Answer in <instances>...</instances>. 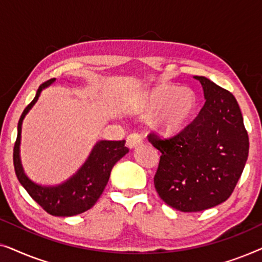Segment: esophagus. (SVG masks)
<instances>
[{
    "instance_id": "esophagus-1",
    "label": "esophagus",
    "mask_w": 262,
    "mask_h": 262,
    "mask_svg": "<svg viewBox=\"0 0 262 262\" xmlns=\"http://www.w3.org/2000/svg\"><path fill=\"white\" fill-rule=\"evenodd\" d=\"M142 143H143V139L138 134H131V135H128L126 138V144L130 149L137 148V146L141 145Z\"/></svg>"
}]
</instances>
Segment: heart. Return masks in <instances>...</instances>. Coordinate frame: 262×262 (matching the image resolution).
Wrapping results in <instances>:
<instances>
[{
	"label": "heart",
	"mask_w": 262,
	"mask_h": 262,
	"mask_svg": "<svg viewBox=\"0 0 262 262\" xmlns=\"http://www.w3.org/2000/svg\"><path fill=\"white\" fill-rule=\"evenodd\" d=\"M196 106L194 93L174 85H161L144 93L136 101L141 113L159 110L152 119V127L161 135H174L184 127Z\"/></svg>",
	"instance_id": "obj_1"
}]
</instances>
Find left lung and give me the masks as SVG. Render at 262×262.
<instances>
[{
	"label": "left lung",
	"instance_id": "left-lung-1",
	"mask_svg": "<svg viewBox=\"0 0 262 262\" xmlns=\"http://www.w3.org/2000/svg\"><path fill=\"white\" fill-rule=\"evenodd\" d=\"M205 105L191 124L173 137L155 134L149 142L161 155L154 185L167 205L196 212L231 195L249 151V139L235 96L204 76Z\"/></svg>",
	"mask_w": 262,
	"mask_h": 262
}]
</instances>
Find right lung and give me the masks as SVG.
Here are the masks:
<instances>
[{
  "instance_id": "obj_1",
  "label": "right lung",
  "mask_w": 262,
  "mask_h": 262,
  "mask_svg": "<svg viewBox=\"0 0 262 262\" xmlns=\"http://www.w3.org/2000/svg\"><path fill=\"white\" fill-rule=\"evenodd\" d=\"M56 78L46 81L38 88L34 99L21 114L17 124V137L14 145L13 161L17 180L32 198L46 212L57 217H70L82 213L95 205L110 180L114 164L128 152L125 141H98L93 146L84 163L75 174L58 185H40L31 180L25 173L20 157L21 130L25 117L38 101L45 88L51 85Z\"/></svg>"
}]
</instances>
